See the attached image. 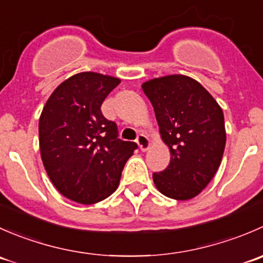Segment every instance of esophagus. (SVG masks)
<instances>
[{"mask_svg": "<svg viewBox=\"0 0 263 263\" xmlns=\"http://www.w3.org/2000/svg\"><path fill=\"white\" fill-rule=\"evenodd\" d=\"M136 142L141 151H146L147 148L150 147V140H148L145 135H139V136H137Z\"/></svg>", "mask_w": 263, "mask_h": 263, "instance_id": "34e87169", "label": "esophagus"}]
</instances>
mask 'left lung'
I'll list each match as a JSON object with an SVG mask.
<instances>
[{"label":"left lung","instance_id":"left-lung-1","mask_svg":"<svg viewBox=\"0 0 263 263\" xmlns=\"http://www.w3.org/2000/svg\"><path fill=\"white\" fill-rule=\"evenodd\" d=\"M141 87L171 151L168 168L153 174L154 184L166 197L191 200L202 192L221 163L227 142L221 107L190 76L151 79Z\"/></svg>","mask_w":263,"mask_h":263}]
</instances>
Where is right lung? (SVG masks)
Here are the masks:
<instances>
[{
    "label": "right lung",
    "instance_id": "1",
    "mask_svg": "<svg viewBox=\"0 0 263 263\" xmlns=\"http://www.w3.org/2000/svg\"><path fill=\"white\" fill-rule=\"evenodd\" d=\"M119 82L103 73H76L55 87L42 110V161L58 192L75 202L91 205L109 197L137 147L119 140L117 124L100 110Z\"/></svg>",
    "mask_w": 263,
    "mask_h": 263
}]
</instances>
